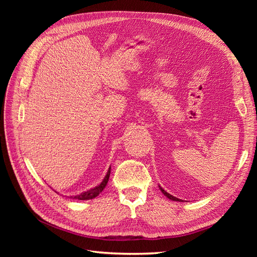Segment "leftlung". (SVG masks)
Instances as JSON below:
<instances>
[{
    "label": "left lung",
    "instance_id": "obj_1",
    "mask_svg": "<svg viewBox=\"0 0 257 257\" xmlns=\"http://www.w3.org/2000/svg\"><path fill=\"white\" fill-rule=\"evenodd\" d=\"M160 186V185H159ZM160 190H161V192L164 194V195L167 197V198H169V199H172V200H175V201H180V199L179 198H177V197H175V196H173V195H170L169 193H167L165 190H163L162 189V186H160Z\"/></svg>",
    "mask_w": 257,
    "mask_h": 257
}]
</instances>
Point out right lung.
Instances as JSON below:
<instances>
[{
	"mask_svg": "<svg viewBox=\"0 0 257 257\" xmlns=\"http://www.w3.org/2000/svg\"><path fill=\"white\" fill-rule=\"evenodd\" d=\"M110 167L109 169H108V172L105 176V178L103 179V181L100 182L97 186H95V188H93L91 190H88L87 192H83L81 194H79V195H76V196H71L72 198L74 199H79V200H88V199H92V198H95L99 193H102V191L105 189V186L108 182V179H109V176H110Z\"/></svg>",
	"mask_w": 257,
	"mask_h": 257,
	"instance_id": "right-lung-1",
	"label": "right lung"
}]
</instances>
